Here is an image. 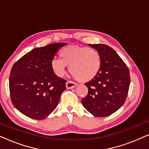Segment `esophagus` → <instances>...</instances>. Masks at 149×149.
Returning <instances> with one entry per match:
<instances>
[{
	"instance_id": "esophagus-1",
	"label": "esophagus",
	"mask_w": 149,
	"mask_h": 149,
	"mask_svg": "<svg viewBox=\"0 0 149 149\" xmlns=\"http://www.w3.org/2000/svg\"><path fill=\"white\" fill-rule=\"evenodd\" d=\"M76 86H77V83L72 82V81H68L66 83V87L67 89L74 88V87Z\"/></svg>"
}]
</instances>
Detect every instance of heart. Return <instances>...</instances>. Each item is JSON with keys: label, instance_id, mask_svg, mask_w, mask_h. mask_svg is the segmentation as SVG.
<instances>
[{"label": "heart", "instance_id": "obj_1", "mask_svg": "<svg viewBox=\"0 0 149 149\" xmlns=\"http://www.w3.org/2000/svg\"><path fill=\"white\" fill-rule=\"evenodd\" d=\"M60 58L52 60L51 66L58 77L64 75L67 66L77 80L88 82L98 74L102 66V58L100 52L88 47L71 45L63 48L60 52Z\"/></svg>", "mask_w": 149, "mask_h": 149}]
</instances>
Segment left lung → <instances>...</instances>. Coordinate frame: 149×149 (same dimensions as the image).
<instances>
[{"label": "left lung", "instance_id": "8db88e82", "mask_svg": "<svg viewBox=\"0 0 149 149\" xmlns=\"http://www.w3.org/2000/svg\"><path fill=\"white\" fill-rule=\"evenodd\" d=\"M89 45L100 52L102 66L97 76L85 83L88 93L81 102L95 117H107L125 103L130 84V70L111 47L104 44Z\"/></svg>", "mask_w": 149, "mask_h": 149}]
</instances>
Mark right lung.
I'll list each match as a JSON object with an SVG mask.
<instances>
[{
    "instance_id": "obj_1",
    "label": "right lung",
    "mask_w": 149,
    "mask_h": 149,
    "mask_svg": "<svg viewBox=\"0 0 149 149\" xmlns=\"http://www.w3.org/2000/svg\"><path fill=\"white\" fill-rule=\"evenodd\" d=\"M66 45L58 42L33 49L12 66L10 97L24 115L42 120L56 109L66 81L54 74L51 62L59 49Z\"/></svg>"
}]
</instances>
